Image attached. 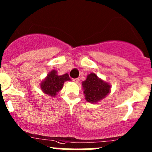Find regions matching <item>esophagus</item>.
Returning a JSON list of instances; mask_svg holds the SVG:
<instances>
[{
    "instance_id": "1",
    "label": "esophagus",
    "mask_w": 152,
    "mask_h": 152,
    "mask_svg": "<svg viewBox=\"0 0 152 152\" xmlns=\"http://www.w3.org/2000/svg\"><path fill=\"white\" fill-rule=\"evenodd\" d=\"M73 81L75 82V83H79V79H73Z\"/></svg>"
}]
</instances>
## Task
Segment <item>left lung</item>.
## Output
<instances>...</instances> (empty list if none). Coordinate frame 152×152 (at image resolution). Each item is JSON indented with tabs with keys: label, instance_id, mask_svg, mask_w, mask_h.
I'll return each instance as SVG.
<instances>
[{
	"label": "left lung",
	"instance_id": "1",
	"mask_svg": "<svg viewBox=\"0 0 152 152\" xmlns=\"http://www.w3.org/2000/svg\"><path fill=\"white\" fill-rule=\"evenodd\" d=\"M82 88L85 100L91 104L98 103L111 92V85L94 73L87 75L86 80L82 82Z\"/></svg>",
	"mask_w": 152,
	"mask_h": 152
}]
</instances>
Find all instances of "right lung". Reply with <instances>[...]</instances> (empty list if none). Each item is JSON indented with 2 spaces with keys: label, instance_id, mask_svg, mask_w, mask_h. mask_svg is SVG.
I'll return each instance as SVG.
<instances>
[{
  "label": "right lung",
  "instance_id": "obj_1",
  "mask_svg": "<svg viewBox=\"0 0 152 152\" xmlns=\"http://www.w3.org/2000/svg\"><path fill=\"white\" fill-rule=\"evenodd\" d=\"M67 81H71L67 73L59 76L56 70H52L40 83L41 90L48 96L55 97Z\"/></svg>",
  "mask_w": 152,
  "mask_h": 152
}]
</instances>
